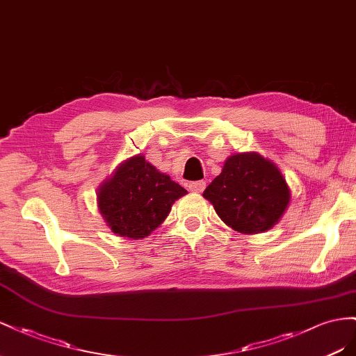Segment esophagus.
I'll list each match as a JSON object with an SVG mask.
<instances>
[{"label": "esophagus", "mask_w": 356, "mask_h": 356, "mask_svg": "<svg viewBox=\"0 0 356 356\" xmlns=\"http://www.w3.org/2000/svg\"><path fill=\"white\" fill-rule=\"evenodd\" d=\"M204 189H206V181L204 180L191 181V184H189V191H192V192H202Z\"/></svg>", "instance_id": "esophagus-1"}]
</instances>
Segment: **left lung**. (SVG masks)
Instances as JSON below:
<instances>
[{
    "label": "left lung",
    "mask_w": 356,
    "mask_h": 356,
    "mask_svg": "<svg viewBox=\"0 0 356 356\" xmlns=\"http://www.w3.org/2000/svg\"><path fill=\"white\" fill-rule=\"evenodd\" d=\"M202 197L232 229L259 234L280 220L291 202V189L273 161L257 152H243L227 158Z\"/></svg>",
    "instance_id": "obj_1"
}]
</instances>
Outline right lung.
<instances>
[{
    "instance_id": "right-lung-1",
    "label": "right lung",
    "mask_w": 356,
    "mask_h": 356,
    "mask_svg": "<svg viewBox=\"0 0 356 356\" xmlns=\"http://www.w3.org/2000/svg\"><path fill=\"white\" fill-rule=\"evenodd\" d=\"M188 194L143 155L125 159L97 191V204L107 227L120 237L145 238L165 220L171 206Z\"/></svg>"
}]
</instances>
